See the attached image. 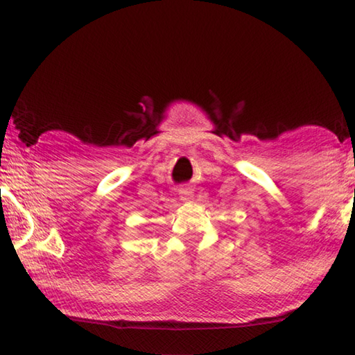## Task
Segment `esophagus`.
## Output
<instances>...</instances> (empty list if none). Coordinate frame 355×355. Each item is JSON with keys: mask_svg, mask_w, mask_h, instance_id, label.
Returning <instances> with one entry per match:
<instances>
[{"mask_svg": "<svg viewBox=\"0 0 355 355\" xmlns=\"http://www.w3.org/2000/svg\"><path fill=\"white\" fill-rule=\"evenodd\" d=\"M179 198H181L182 201H191L193 200V189H191L190 185H182V187L179 189Z\"/></svg>", "mask_w": 355, "mask_h": 355, "instance_id": "esophagus-1", "label": "esophagus"}]
</instances>
